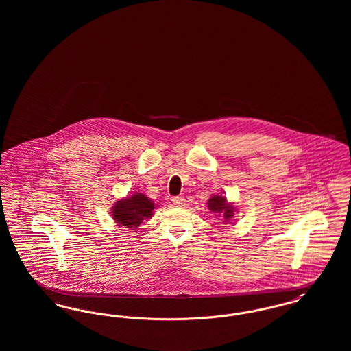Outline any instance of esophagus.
<instances>
[{"mask_svg": "<svg viewBox=\"0 0 351 351\" xmlns=\"http://www.w3.org/2000/svg\"><path fill=\"white\" fill-rule=\"evenodd\" d=\"M172 202H173V205H176V206H183L184 204H185V199L182 197V196H176V197L172 199Z\"/></svg>", "mask_w": 351, "mask_h": 351, "instance_id": "34e87169", "label": "esophagus"}]
</instances>
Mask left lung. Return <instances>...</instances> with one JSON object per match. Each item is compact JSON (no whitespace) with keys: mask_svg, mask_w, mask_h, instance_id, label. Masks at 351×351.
<instances>
[{"mask_svg":"<svg viewBox=\"0 0 351 351\" xmlns=\"http://www.w3.org/2000/svg\"><path fill=\"white\" fill-rule=\"evenodd\" d=\"M208 208L210 212L222 215L223 222H229V219L233 217L234 208L232 204H228L226 197L223 196H212V199L208 201Z\"/></svg>","mask_w":351,"mask_h":351,"instance_id":"left-lung-1","label":"left lung"}]
</instances>
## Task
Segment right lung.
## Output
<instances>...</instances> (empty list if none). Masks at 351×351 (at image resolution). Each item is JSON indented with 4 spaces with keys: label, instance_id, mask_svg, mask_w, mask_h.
Segmentation results:
<instances>
[{
    "label": "right lung",
    "instance_id": "right-lung-1",
    "mask_svg": "<svg viewBox=\"0 0 351 351\" xmlns=\"http://www.w3.org/2000/svg\"><path fill=\"white\" fill-rule=\"evenodd\" d=\"M113 219L118 226H125L128 229L138 228L143 219L152 216L154 202L143 193H135L130 197L119 200L113 205Z\"/></svg>",
    "mask_w": 351,
    "mask_h": 351
}]
</instances>
